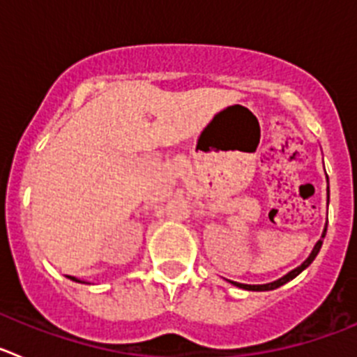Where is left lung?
I'll use <instances>...</instances> for the list:
<instances>
[{"mask_svg": "<svg viewBox=\"0 0 357 357\" xmlns=\"http://www.w3.org/2000/svg\"><path fill=\"white\" fill-rule=\"evenodd\" d=\"M326 232H327V227H326V229H324V234H321V239L326 238ZM321 239H320V241L317 243V245H314V248H313V252H311V255H309L307 259H305L304 263L301 264V266L295 268V270H291V272H289L288 275H284V277H282V279L275 280V282H270V284H257V286H252V284H239V282H232V280H230V282H232V284H234V286H238V288L248 289V291H268V289H275V288H279V286L286 284V282H288V280L295 279V277L298 275V273H301L302 270H305V268H307L309 264L313 263L314 257H317L318 252H320V248H321Z\"/></svg>", "mask_w": 357, "mask_h": 357, "instance_id": "left-lung-1", "label": "left lung"}]
</instances>
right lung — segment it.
I'll list each match as a JSON object with an SVG mask.
<instances>
[{
	"instance_id": "add662e5",
	"label": "right lung",
	"mask_w": 357,
	"mask_h": 357,
	"mask_svg": "<svg viewBox=\"0 0 357 357\" xmlns=\"http://www.w3.org/2000/svg\"><path fill=\"white\" fill-rule=\"evenodd\" d=\"M71 279H73V280H77V279H75V277H71ZM78 282H80V280H78Z\"/></svg>"
}]
</instances>
